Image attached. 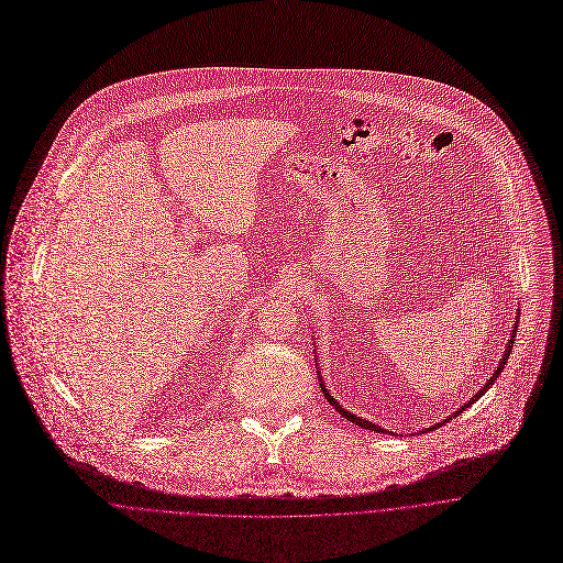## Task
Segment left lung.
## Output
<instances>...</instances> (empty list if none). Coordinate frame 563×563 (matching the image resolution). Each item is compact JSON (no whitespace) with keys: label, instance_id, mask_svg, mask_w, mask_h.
<instances>
[{"label":"left lung","instance_id":"8db88e82","mask_svg":"<svg viewBox=\"0 0 563 563\" xmlns=\"http://www.w3.org/2000/svg\"><path fill=\"white\" fill-rule=\"evenodd\" d=\"M517 323H519V321H515V325H512V332H510V340H508V344H506V353H504V357H501V362H499V366H497V371H495V373H493V377H490V379H488V382H486V386H484V388H482V390H479V393H477V395H473V399H471V401H468V404H464V406H462V408H457V410H455V412H453V417H457V415H460V412H462V410H466V408H468V406H473V404H475V401H477V399H479V397H482V395H484V393H486V390H488V388H490V386H493V384H495V379H497V377H499V375H501V373H504V366H506V362H508V357H510V351H512V344H515V336H517ZM319 379H321V377H319ZM321 390H323V397H325V399H328V401H330V404H332V406H334V410H340V412H342V415H344V417H346V419H349V421H353V423H357V426H362V428H368V430H377V432H386V430H384V428H382V426H377V423H373V421H366V419H362V417H357V415H353V412H349V410H344V408H342V406H340V404H336V401H334V399H332V395H330V393H328V390H325V386H323V382H321ZM453 417H448V419H453ZM437 426H439V423H437ZM437 426H434V428H437Z\"/></svg>","mask_w":563,"mask_h":563}]
</instances>
